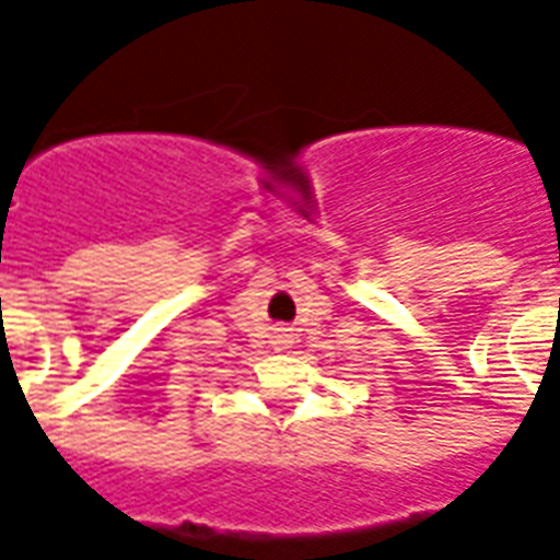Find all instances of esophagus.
<instances>
[{"mask_svg":"<svg viewBox=\"0 0 560 560\" xmlns=\"http://www.w3.org/2000/svg\"><path fill=\"white\" fill-rule=\"evenodd\" d=\"M280 339H289V329H280Z\"/></svg>","mask_w":560,"mask_h":560,"instance_id":"esophagus-1","label":"esophagus"}]
</instances>
